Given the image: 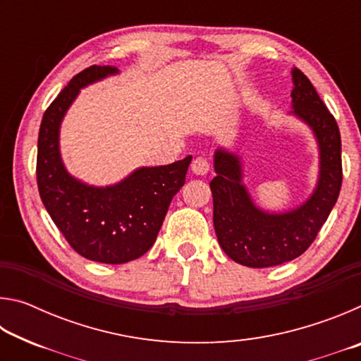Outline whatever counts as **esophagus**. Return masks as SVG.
Returning a JSON list of instances; mask_svg holds the SVG:
<instances>
[{"mask_svg":"<svg viewBox=\"0 0 361 361\" xmlns=\"http://www.w3.org/2000/svg\"><path fill=\"white\" fill-rule=\"evenodd\" d=\"M191 170H192L194 175H199V176L207 175V173H209V170H210V162L207 161L205 157L194 159L192 164H191Z\"/></svg>","mask_w":361,"mask_h":361,"instance_id":"34e87169","label":"esophagus"}]
</instances>
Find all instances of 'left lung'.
<instances>
[{"label":"left lung","instance_id":"left-lung-1","mask_svg":"<svg viewBox=\"0 0 361 361\" xmlns=\"http://www.w3.org/2000/svg\"><path fill=\"white\" fill-rule=\"evenodd\" d=\"M293 111L310 127L319 145L320 172L314 192L302 205L283 213L256 207L242 181L240 157L215 152L216 176L210 181L213 226L224 253L247 267H272L301 256L315 240L339 197L342 185L341 133L312 82L293 68Z\"/></svg>","mask_w":361,"mask_h":361}]
</instances>
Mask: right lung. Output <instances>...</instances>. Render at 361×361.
<instances>
[{
  "mask_svg": "<svg viewBox=\"0 0 361 361\" xmlns=\"http://www.w3.org/2000/svg\"><path fill=\"white\" fill-rule=\"evenodd\" d=\"M118 73L116 66L92 65L71 79L42 116L36 159L39 195L52 221L76 253L105 264H124L152 247L192 159L140 167L105 188L66 172L59 145L63 116L82 87Z\"/></svg>",
  "mask_w": 361,
  "mask_h": 361,
  "instance_id": "add662e5",
  "label": "right lung"
}]
</instances>
